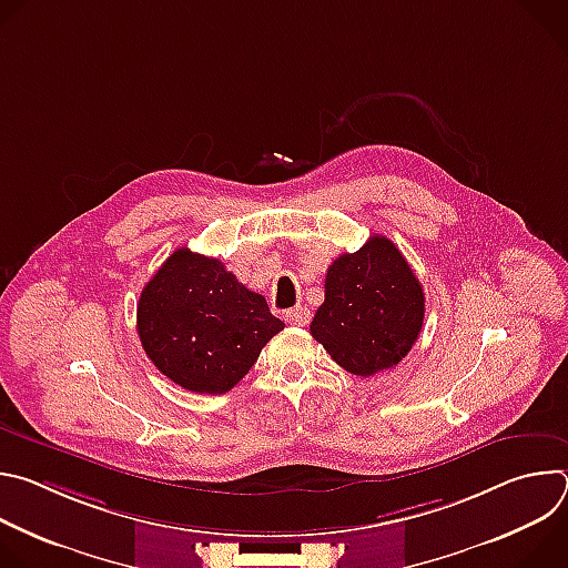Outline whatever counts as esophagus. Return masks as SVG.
Here are the masks:
<instances>
[{
    "instance_id": "34e87169",
    "label": "esophagus",
    "mask_w": 568,
    "mask_h": 568,
    "mask_svg": "<svg viewBox=\"0 0 568 568\" xmlns=\"http://www.w3.org/2000/svg\"><path fill=\"white\" fill-rule=\"evenodd\" d=\"M285 318L292 323V326H298V328H303V326H307L310 323V310L307 307H292V310H287L285 312Z\"/></svg>"
}]
</instances>
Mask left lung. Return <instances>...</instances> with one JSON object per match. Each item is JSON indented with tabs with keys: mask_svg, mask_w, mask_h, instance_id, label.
I'll return each instance as SVG.
<instances>
[{
	"mask_svg": "<svg viewBox=\"0 0 568 568\" xmlns=\"http://www.w3.org/2000/svg\"><path fill=\"white\" fill-rule=\"evenodd\" d=\"M423 318L425 292L407 258L388 237L371 235L328 267L310 333L342 368L371 377L407 357Z\"/></svg>",
	"mask_w": 568,
	"mask_h": 568,
	"instance_id": "left-lung-1",
	"label": "left lung"
}]
</instances>
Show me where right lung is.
Returning <instances> with one entry per match:
<instances>
[{
	"label": "right lung",
	"mask_w": 568,
	"mask_h": 568,
	"mask_svg": "<svg viewBox=\"0 0 568 568\" xmlns=\"http://www.w3.org/2000/svg\"><path fill=\"white\" fill-rule=\"evenodd\" d=\"M283 328L265 296L237 283L217 258L186 247L166 258L136 303L145 355L193 393L231 390Z\"/></svg>",
	"instance_id": "1"
}]
</instances>
